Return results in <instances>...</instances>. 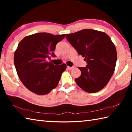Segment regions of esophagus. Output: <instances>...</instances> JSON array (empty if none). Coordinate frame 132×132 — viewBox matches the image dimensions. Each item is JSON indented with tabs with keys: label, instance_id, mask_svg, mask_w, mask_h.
<instances>
[{
	"label": "esophagus",
	"instance_id": "1",
	"mask_svg": "<svg viewBox=\"0 0 132 132\" xmlns=\"http://www.w3.org/2000/svg\"><path fill=\"white\" fill-rule=\"evenodd\" d=\"M73 68H74V67H73V66H72V67L68 66V69H69V70H71V69H73Z\"/></svg>",
	"mask_w": 132,
	"mask_h": 132
}]
</instances>
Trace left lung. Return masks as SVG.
<instances>
[{
	"instance_id": "8db88e82",
	"label": "left lung",
	"mask_w": 132,
	"mask_h": 132,
	"mask_svg": "<svg viewBox=\"0 0 132 132\" xmlns=\"http://www.w3.org/2000/svg\"><path fill=\"white\" fill-rule=\"evenodd\" d=\"M66 38L87 62L86 67H79L81 76L76 82L86 92L101 90L112 76L117 63V50L110 37L101 31L84 29L66 34Z\"/></svg>"
}]
</instances>
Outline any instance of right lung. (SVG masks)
<instances>
[{"instance_id":"add662e5","label":"right lung","mask_w":132,"mask_h":132,"mask_svg":"<svg viewBox=\"0 0 132 132\" xmlns=\"http://www.w3.org/2000/svg\"><path fill=\"white\" fill-rule=\"evenodd\" d=\"M65 35L36 33L19 43L14 52V66L19 79L31 92L45 95L56 87L66 65H54L47 59L56 56V45Z\"/></svg>"}]
</instances>
